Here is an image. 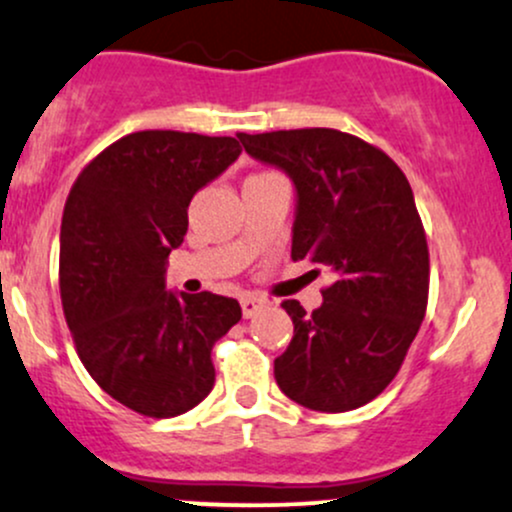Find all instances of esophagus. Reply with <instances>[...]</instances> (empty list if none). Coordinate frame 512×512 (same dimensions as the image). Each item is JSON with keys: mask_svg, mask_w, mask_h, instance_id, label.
Wrapping results in <instances>:
<instances>
[{"mask_svg": "<svg viewBox=\"0 0 512 512\" xmlns=\"http://www.w3.org/2000/svg\"><path fill=\"white\" fill-rule=\"evenodd\" d=\"M263 307H268L266 298H258V295H244V298H241V312H244L246 320L254 317L256 312H261Z\"/></svg>", "mask_w": 512, "mask_h": 512, "instance_id": "esophagus-1", "label": "esophagus"}]
</instances>
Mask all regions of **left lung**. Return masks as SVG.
Instances as JSON below:
<instances>
[{
	"instance_id": "obj_1",
	"label": "left lung",
	"mask_w": 512,
	"mask_h": 512,
	"mask_svg": "<svg viewBox=\"0 0 512 512\" xmlns=\"http://www.w3.org/2000/svg\"><path fill=\"white\" fill-rule=\"evenodd\" d=\"M246 153L295 185L293 261L334 283L307 315L285 300L293 339L273 361L278 388L302 408L346 412L395 378L425 320L430 254L403 170L337 129L239 134Z\"/></svg>"
}]
</instances>
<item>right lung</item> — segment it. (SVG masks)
I'll list each match as a JSON object with an SVG mask.
<instances>
[{
  "label": "right lung",
  "mask_w": 512,
  "mask_h": 512,
  "mask_svg": "<svg viewBox=\"0 0 512 512\" xmlns=\"http://www.w3.org/2000/svg\"><path fill=\"white\" fill-rule=\"evenodd\" d=\"M239 153L232 136L136 131L104 148L65 202V320L97 386L141 415L200 405L214 386L212 346L241 320L234 298L166 288L190 200Z\"/></svg>",
  "instance_id": "1"
}]
</instances>
